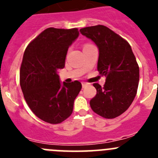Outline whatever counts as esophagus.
I'll return each mask as SVG.
<instances>
[{
  "mask_svg": "<svg viewBox=\"0 0 158 158\" xmlns=\"http://www.w3.org/2000/svg\"><path fill=\"white\" fill-rule=\"evenodd\" d=\"M81 85H82V88H85L86 85H87V83H85V82H81Z\"/></svg>",
  "mask_w": 158,
  "mask_h": 158,
  "instance_id": "esophagus-1",
  "label": "esophagus"
}]
</instances>
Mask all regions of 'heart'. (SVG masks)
I'll return each instance as SVG.
<instances>
[{"label":"heart","instance_id":"b5f03b06","mask_svg":"<svg viewBox=\"0 0 158 158\" xmlns=\"http://www.w3.org/2000/svg\"><path fill=\"white\" fill-rule=\"evenodd\" d=\"M88 45H90V44H85V46H88ZM85 46H84V47H85Z\"/></svg>","mask_w":158,"mask_h":158}]
</instances>
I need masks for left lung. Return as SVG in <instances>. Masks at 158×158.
I'll list each match as a JSON object with an SVG mask.
<instances>
[{"instance_id":"obj_1","label":"left lung","mask_w":158,"mask_h":158,"mask_svg":"<svg viewBox=\"0 0 158 158\" xmlns=\"http://www.w3.org/2000/svg\"><path fill=\"white\" fill-rule=\"evenodd\" d=\"M80 31L98 47L97 70L106 77L104 87L93 84L96 95L90 100L92 110L103 118H116L128 109L137 94L139 67L135 54L127 40L104 25Z\"/></svg>"}]
</instances>
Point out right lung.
I'll return each instance as SVG.
<instances>
[{
    "label": "right lung",
    "instance_id": "1",
    "mask_svg": "<svg viewBox=\"0 0 158 158\" xmlns=\"http://www.w3.org/2000/svg\"><path fill=\"white\" fill-rule=\"evenodd\" d=\"M79 35L77 28L49 27L25 49L19 70V84L32 112L44 122L58 124L73 112L81 89L78 81L60 83L58 70L65 66L67 51Z\"/></svg>",
    "mask_w": 158,
    "mask_h": 158
}]
</instances>
